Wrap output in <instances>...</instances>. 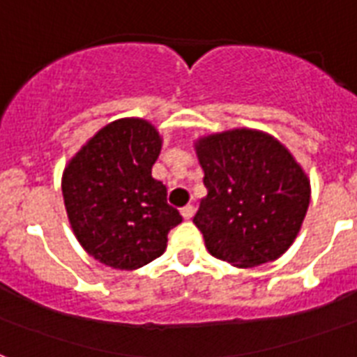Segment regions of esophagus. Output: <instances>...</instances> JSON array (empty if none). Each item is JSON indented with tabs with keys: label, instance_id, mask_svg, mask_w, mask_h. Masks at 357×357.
Here are the masks:
<instances>
[{
	"label": "esophagus",
	"instance_id": "esophagus-1",
	"mask_svg": "<svg viewBox=\"0 0 357 357\" xmlns=\"http://www.w3.org/2000/svg\"><path fill=\"white\" fill-rule=\"evenodd\" d=\"M192 215H195V207H192V206L181 207V217H183L185 220H189V218L192 217Z\"/></svg>",
	"mask_w": 357,
	"mask_h": 357
}]
</instances>
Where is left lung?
I'll return each mask as SVG.
<instances>
[{
	"label": "left lung",
	"instance_id": "1",
	"mask_svg": "<svg viewBox=\"0 0 357 357\" xmlns=\"http://www.w3.org/2000/svg\"><path fill=\"white\" fill-rule=\"evenodd\" d=\"M207 195L192 222L207 250L231 265L278 259L298 234L310 181L271 135L234 129L196 142Z\"/></svg>",
	"mask_w": 357,
	"mask_h": 357
}]
</instances>
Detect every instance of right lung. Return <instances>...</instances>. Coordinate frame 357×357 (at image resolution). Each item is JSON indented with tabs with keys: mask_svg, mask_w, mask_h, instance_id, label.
I'll return each mask as SVG.
<instances>
[{
	"mask_svg": "<svg viewBox=\"0 0 357 357\" xmlns=\"http://www.w3.org/2000/svg\"><path fill=\"white\" fill-rule=\"evenodd\" d=\"M161 151L155 128L123 119L100 129L63 174L70 224L81 246L120 271L148 265L165 252L183 218L168 206L167 187L151 178Z\"/></svg>",
	"mask_w": 357,
	"mask_h": 357,
	"instance_id": "obj_1",
	"label": "right lung"
}]
</instances>
